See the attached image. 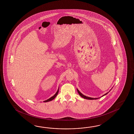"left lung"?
<instances>
[{"instance_id":"left-lung-1","label":"left lung","mask_w":134,"mask_h":134,"mask_svg":"<svg viewBox=\"0 0 134 134\" xmlns=\"http://www.w3.org/2000/svg\"><path fill=\"white\" fill-rule=\"evenodd\" d=\"M110 90V91H111ZM77 92H78V93L79 94V95H80V96H81V97H82V98H83L84 99H87V100H96V99H99V98H91V97H88V96H85V95H83V94H82L80 92V91H79V90L77 88ZM108 92H107V93H105V94H104L103 96H102V97H103V96H104V95H106V94H107V93H108Z\"/></svg>"}]
</instances>
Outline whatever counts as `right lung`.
I'll list each match as a JSON object with an SVG mask.
<instances>
[{"mask_svg":"<svg viewBox=\"0 0 134 134\" xmlns=\"http://www.w3.org/2000/svg\"><path fill=\"white\" fill-rule=\"evenodd\" d=\"M58 92H59V88H58V90H57V92L55 93V94H54V95L53 96H52V97H51V98H50L48 99V100H46L43 101V102H44V103H46V102H48L51 101L52 100H54V98L56 97V96H57V94H58Z\"/></svg>","mask_w":134,"mask_h":134,"instance_id":"1","label":"right lung"}]
</instances>
